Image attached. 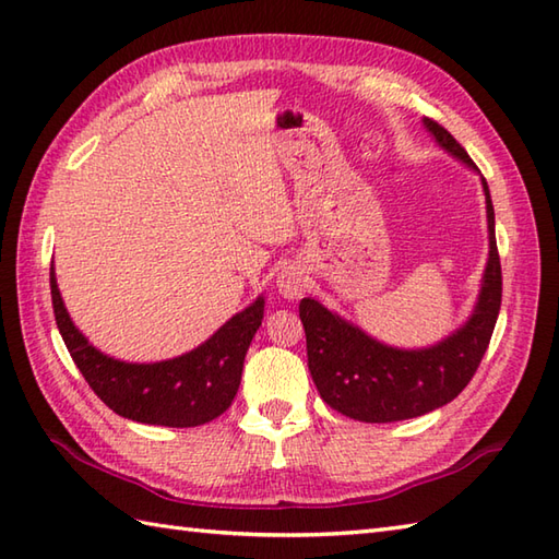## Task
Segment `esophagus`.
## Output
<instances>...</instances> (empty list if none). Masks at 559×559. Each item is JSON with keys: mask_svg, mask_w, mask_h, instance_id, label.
<instances>
[{"mask_svg": "<svg viewBox=\"0 0 559 559\" xmlns=\"http://www.w3.org/2000/svg\"><path fill=\"white\" fill-rule=\"evenodd\" d=\"M277 289L284 299H296V296H301V292L306 289L304 272L296 267H284L277 277Z\"/></svg>", "mask_w": 559, "mask_h": 559, "instance_id": "1", "label": "esophagus"}]
</instances>
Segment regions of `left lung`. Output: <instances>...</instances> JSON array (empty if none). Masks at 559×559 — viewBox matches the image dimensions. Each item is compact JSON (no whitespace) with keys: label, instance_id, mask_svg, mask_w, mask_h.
Instances as JSON below:
<instances>
[{"label":"left lung","instance_id":"left-lung-1","mask_svg":"<svg viewBox=\"0 0 559 559\" xmlns=\"http://www.w3.org/2000/svg\"><path fill=\"white\" fill-rule=\"evenodd\" d=\"M424 123L444 151L471 169H478L448 129L428 117ZM480 181L488 210V265L474 313L448 340L428 349H394L368 337L364 330L334 316L316 299H301L299 316L306 330L308 370L322 402L330 404L334 412L364 424L416 418L452 402L474 378L490 344L502 304L495 210L488 183L483 177Z\"/></svg>","mask_w":559,"mask_h":559}]
</instances>
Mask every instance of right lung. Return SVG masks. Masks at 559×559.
<instances>
[{"instance_id":"1","label":"right lung","mask_w":559,"mask_h":559,"mask_svg":"<svg viewBox=\"0 0 559 559\" xmlns=\"http://www.w3.org/2000/svg\"><path fill=\"white\" fill-rule=\"evenodd\" d=\"M55 320L85 382L111 412L147 426L193 428L225 414L237 396L243 358L263 322V296L227 320L198 349L157 364H127L97 352L73 325L49 267Z\"/></svg>"}]
</instances>
